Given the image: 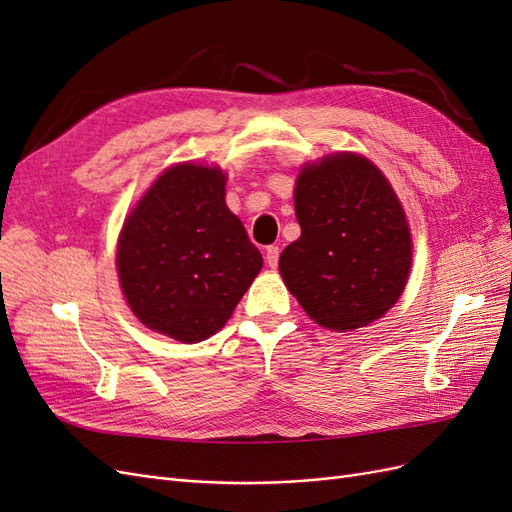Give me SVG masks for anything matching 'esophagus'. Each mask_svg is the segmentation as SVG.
Returning a JSON list of instances; mask_svg holds the SVG:
<instances>
[{
  "mask_svg": "<svg viewBox=\"0 0 512 512\" xmlns=\"http://www.w3.org/2000/svg\"><path fill=\"white\" fill-rule=\"evenodd\" d=\"M265 258H267V265L275 269L277 262H280V247H277V245H269Z\"/></svg>",
  "mask_w": 512,
  "mask_h": 512,
  "instance_id": "obj_1",
  "label": "esophagus"
}]
</instances>
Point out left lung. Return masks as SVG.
<instances>
[{
	"mask_svg": "<svg viewBox=\"0 0 512 512\" xmlns=\"http://www.w3.org/2000/svg\"><path fill=\"white\" fill-rule=\"evenodd\" d=\"M301 237L280 273L309 318L350 331L380 318L404 292L412 243L404 209L369 160L337 153L301 170L294 188Z\"/></svg>",
	"mask_w": 512,
	"mask_h": 512,
	"instance_id": "obj_1",
	"label": "left lung"
}]
</instances>
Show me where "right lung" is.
<instances>
[{"instance_id":"right-lung-1","label":"right lung","mask_w":512,"mask_h":512,"mask_svg":"<svg viewBox=\"0 0 512 512\" xmlns=\"http://www.w3.org/2000/svg\"><path fill=\"white\" fill-rule=\"evenodd\" d=\"M224 183L218 168H168L121 230L117 267L128 305L149 329L183 344L220 331L262 267L226 207Z\"/></svg>"}]
</instances>
